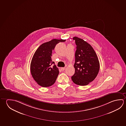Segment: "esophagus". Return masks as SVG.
I'll list each match as a JSON object with an SVG mask.
<instances>
[{
	"label": "esophagus",
	"instance_id": "34e87169",
	"mask_svg": "<svg viewBox=\"0 0 126 126\" xmlns=\"http://www.w3.org/2000/svg\"><path fill=\"white\" fill-rule=\"evenodd\" d=\"M65 68V67H62V68H61V70L62 71H63L64 70Z\"/></svg>",
	"mask_w": 126,
	"mask_h": 126
}]
</instances>
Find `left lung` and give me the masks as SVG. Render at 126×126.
I'll use <instances>...</instances> for the list:
<instances>
[{
	"label": "left lung",
	"mask_w": 126,
	"mask_h": 126,
	"mask_svg": "<svg viewBox=\"0 0 126 126\" xmlns=\"http://www.w3.org/2000/svg\"><path fill=\"white\" fill-rule=\"evenodd\" d=\"M77 45L75 53L74 74L71 77L73 81L78 85L85 86L93 81L99 70V62L92 47L83 39L73 38Z\"/></svg>",
	"instance_id": "1"
}]
</instances>
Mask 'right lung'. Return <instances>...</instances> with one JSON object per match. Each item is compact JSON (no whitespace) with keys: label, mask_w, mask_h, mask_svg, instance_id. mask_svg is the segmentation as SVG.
Segmentation results:
<instances>
[{"label":"right lung","mask_w":126,"mask_h":126,"mask_svg":"<svg viewBox=\"0 0 126 126\" xmlns=\"http://www.w3.org/2000/svg\"><path fill=\"white\" fill-rule=\"evenodd\" d=\"M65 41L53 39L43 43L35 51L31 60V72L33 79L40 86L48 87L55 82L59 72L52 62V53L56 45Z\"/></svg>","instance_id":"1"}]
</instances>
